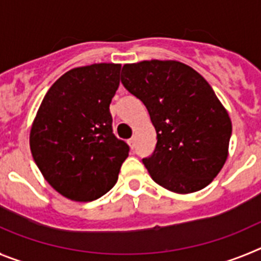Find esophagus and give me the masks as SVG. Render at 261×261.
<instances>
[{
    "label": "esophagus",
    "instance_id": "obj_1",
    "mask_svg": "<svg viewBox=\"0 0 261 261\" xmlns=\"http://www.w3.org/2000/svg\"><path fill=\"white\" fill-rule=\"evenodd\" d=\"M128 144H129V146L132 147H135V145H136V138L135 137H132V138H129V141H128Z\"/></svg>",
    "mask_w": 261,
    "mask_h": 261
}]
</instances>
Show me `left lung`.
Wrapping results in <instances>:
<instances>
[{"mask_svg": "<svg viewBox=\"0 0 261 261\" xmlns=\"http://www.w3.org/2000/svg\"><path fill=\"white\" fill-rule=\"evenodd\" d=\"M121 84L147 108L156 145L142 163L163 188L191 193L208 186L227 158L231 120L211 85L179 61L126 64Z\"/></svg>", "mask_w": 261, "mask_h": 261, "instance_id": "obj_1", "label": "left lung"}]
</instances>
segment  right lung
<instances>
[{
    "label": "right lung",
    "mask_w": 261,
    "mask_h": 261,
    "mask_svg": "<svg viewBox=\"0 0 261 261\" xmlns=\"http://www.w3.org/2000/svg\"><path fill=\"white\" fill-rule=\"evenodd\" d=\"M119 64H94L66 71L45 94L30 147L45 180L74 201H93L115 186L129 154L114 135L111 100L119 87Z\"/></svg>",
    "instance_id": "right-lung-1"
}]
</instances>
